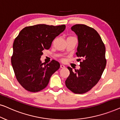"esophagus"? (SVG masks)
I'll return each instance as SVG.
<instances>
[{
	"mask_svg": "<svg viewBox=\"0 0 120 120\" xmlns=\"http://www.w3.org/2000/svg\"><path fill=\"white\" fill-rule=\"evenodd\" d=\"M60 68H64L65 67V65H64L63 64H60Z\"/></svg>",
	"mask_w": 120,
	"mask_h": 120,
	"instance_id": "esophagus-1",
	"label": "esophagus"
}]
</instances>
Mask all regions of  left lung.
Returning <instances> with one entry per match:
<instances>
[{
  "label": "left lung",
  "mask_w": 120,
  "mask_h": 120,
  "mask_svg": "<svg viewBox=\"0 0 120 120\" xmlns=\"http://www.w3.org/2000/svg\"><path fill=\"white\" fill-rule=\"evenodd\" d=\"M71 29L78 38L76 55L83 60L80 62V69L73 71L68 67L70 74L65 82L73 93L82 94L92 88L101 78L106 64L105 47L99 34L92 28L78 24Z\"/></svg>",
  "instance_id": "left-lung-1"
}]
</instances>
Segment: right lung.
<instances>
[{
  "label": "right lung",
  "mask_w": 120,
  "mask_h": 120,
  "mask_svg": "<svg viewBox=\"0 0 120 120\" xmlns=\"http://www.w3.org/2000/svg\"><path fill=\"white\" fill-rule=\"evenodd\" d=\"M65 28L64 24L54 26L37 24L24 28L13 44L11 64L17 81L27 91L37 92L47 86L52 75L60 68L58 62L47 64L40 60L42 51Z\"/></svg>",
  "instance_id": "1"
}]
</instances>
